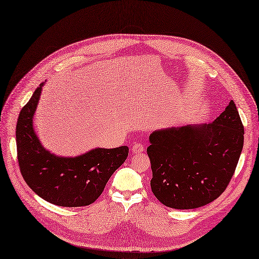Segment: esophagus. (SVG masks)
I'll return each mask as SVG.
<instances>
[{
    "mask_svg": "<svg viewBox=\"0 0 259 259\" xmlns=\"http://www.w3.org/2000/svg\"><path fill=\"white\" fill-rule=\"evenodd\" d=\"M145 150V147L143 144H135L132 147V152L133 153H142Z\"/></svg>",
    "mask_w": 259,
    "mask_h": 259,
    "instance_id": "1",
    "label": "esophagus"
}]
</instances>
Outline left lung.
I'll return each instance as SVG.
<instances>
[{
    "label": "left lung",
    "mask_w": 259,
    "mask_h": 259,
    "mask_svg": "<svg viewBox=\"0 0 259 259\" xmlns=\"http://www.w3.org/2000/svg\"><path fill=\"white\" fill-rule=\"evenodd\" d=\"M149 142L155 198L171 208L191 209L213 202L229 185L244 127L231 100L211 123L154 131Z\"/></svg>",
    "instance_id": "1"
}]
</instances>
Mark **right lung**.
I'll use <instances>...</instances> for the list:
<instances>
[{
  "mask_svg": "<svg viewBox=\"0 0 259 259\" xmlns=\"http://www.w3.org/2000/svg\"><path fill=\"white\" fill-rule=\"evenodd\" d=\"M43 85L34 91L18 116L16 144L21 175L38 197L52 204L66 207L90 205L99 198L109 178L126 160L128 147L95 148L73 158L46 150L33 127Z\"/></svg>",
  "mask_w": 259,
  "mask_h": 259,
  "instance_id": "add662e5",
  "label": "right lung"
}]
</instances>
